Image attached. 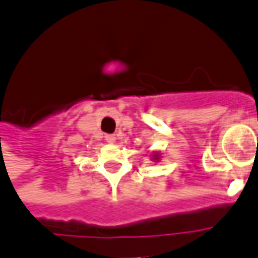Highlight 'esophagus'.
Listing matches in <instances>:
<instances>
[{
    "label": "esophagus",
    "instance_id": "34e87169",
    "mask_svg": "<svg viewBox=\"0 0 258 258\" xmlns=\"http://www.w3.org/2000/svg\"><path fill=\"white\" fill-rule=\"evenodd\" d=\"M105 140H106L107 142H110V144H113V142L116 141V135H114V134L105 135Z\"/></svg>",
    "mask_w": 258,
    "mask_h": 258
}]
</instances>
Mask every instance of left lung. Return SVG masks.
Returning a JSON list of instances; mask_svg holds the SVG:
<instances>
[{
	"label": "left lung",
	"instance_id": "8db88e82",
	"mask_svg": "<svg viewBox=\"0 0 258 258\" xmlns=\"http://www.w3.org/2000/svg\"><path fill=\"white\" fill-rule=\"evenodd\" d=\"M153 157H155V160H157V159H159V155H157V153H155V155H153Z\"/></svg>",
	"mask_w": 258,
	"mask_h": 258
}]
</instances>
